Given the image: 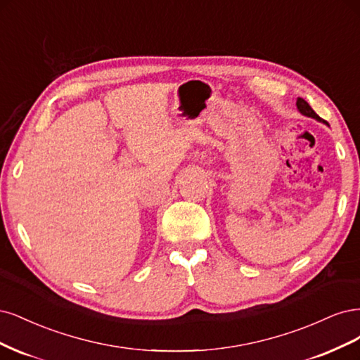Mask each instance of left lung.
<instances>
[{"mask_svg":"<svg viewBox=\"0 0 360 360\" xmlns=\"http://www.w3.org/2000/svg\"><path fill=\"white\" fill-rule=\"evenodd\" d=\"M296 106H297V109H299V112L302 113V115H305V117H308V118H314V120H317V121H321V118L319 117V115L311 109V106L309 104L304 100V98H297V101H296Z\"/></svg>","mask_w":360,"mask_h":360,"instance_id":"8db88e82","label":"left lung"}]
</instances>
